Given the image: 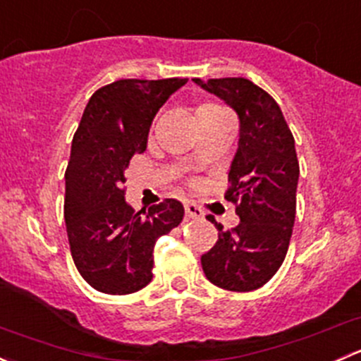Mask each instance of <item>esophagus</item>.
Instances as JSON below:
<instances>
[{"label": "esophagus", "instance_id": "34e87169", "mask_svg": "<svg viewBox=\"0 0 361 361\" xmlns=\"http://www.w3.org/2000/svg\"><path fill=\"white\" fill-rule=\"evenodd\" d=\"M185 214H187L188 220H199L204 216L201 207L194 202H185Z\"/></svg>", "mask_w": 361, "mask_h": 361}]
</instances>
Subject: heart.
<instances>
[{
    "instance_id": "obj_1",
    "label": "heart",
    "mask_w": 361,
    "mask_h": 361,
    "mask_svg": "<svg viewBox=\"0 0 361 361\" xmlns=\"http://www.w3.org/2000/svg\"><path fill=\"white\" fill-rule=\"evenodd\" d=\"M202 108H213V106H202Z\"/></svg>"
}]
</instances>
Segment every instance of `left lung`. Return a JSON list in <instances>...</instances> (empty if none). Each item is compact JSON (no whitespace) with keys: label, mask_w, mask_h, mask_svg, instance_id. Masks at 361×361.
I'll use <instances>...</instances> for the list:
<instances>
[{"label":"left lung","mask_w":361,"mask_h":361,"mask_svg":"<svg viewBox=\"0 0 361 361\" xmlns=\"http://www.w3.org/2000/svg\"><path fill=\"white\" fill-rule=\"evenodd\" d=\"M238 113L239 143L228 171L227 201L238 204L241 224L218 228V241L201 257L213 285L231 292L264 286L281 267L295 221L298 160L295 140L281 108L246 78H194Z\"/></svg>","instance_id":"left-lung-1"}]
</instances>
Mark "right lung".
<instances>
[{"mask_svg":"<svg viewBox=\"0 0 361 361\" xmlns=\"http://www.w3.org/2000/svg\"><path fill=\"white\" fill-rule=\"evenodd\" d=\"M187 78L118 80L96 90L73 136L64 220L73 262L94 290L127 295L154 274V246L183 220L176 199L134 211L123 183L129 160L147 150L152 122Z\"/></svg>","mask_w":361,"mask_h":361,"instance_id":"1","label":"right lung"}]
</instances>
